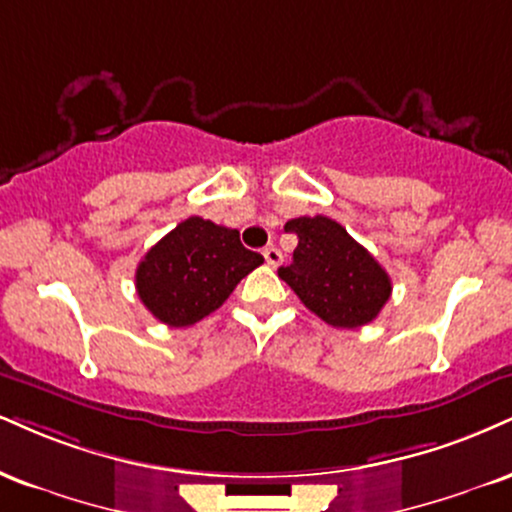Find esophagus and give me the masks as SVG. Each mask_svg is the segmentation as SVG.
Here are the masks:
<instances>
[{
	"label": "esophagus",
	"mask_w": 512,
	"mask_h": 512,
	"mask_svg": "<svg viewBox=\"0 0 512 512\" xmlns=\"http://www.w3.org/2000/svg\"><path fill=\"white\" fill-rule=\"evenodd\" d=\"M262 255H264V260H267L269 267H279V264H281V252L276 250L274 245H269V248H264Z\"/></svg>",
	"instance_id": "34e87169"
}]
</instances>
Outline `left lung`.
Segmentation results:
<instances>
[{"label":"left lung","mask_w":512,"mask_h":512,"mask_svg":"<svg viewBox=\"0 0 512 512\" xmlns=\"http://www.w3.org/2000/svg\"><path fill=\"white\" fill-rule=\"evenodd\" d=\"M283 229L298 236V248L293 262L279 267V276L307 310L336 329L377 319L391 298V279L338 221L317 214L286 221Z\"/></svg>","instance_id":"8db88e82"}]
</instances>
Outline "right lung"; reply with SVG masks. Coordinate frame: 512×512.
Segmentation results:
<instances>
[{
    "mask_svg": "<svg viewBox=\"0 0 512 512\" xmlns=\"http://www.w3.org/2000/svg\"><path fill=\"white\" fill-rule=\"evenodd\" d=\"M262 262L260 252L243 248L236 229L190 217L147 250L135 269V288L159 322L178 329L219 310Z\"/></svg>",
    "mask_w": 512,
    "mask_h": 512,
    "instance_id": "1",
    "label": "right lung"
}]
</instances>
